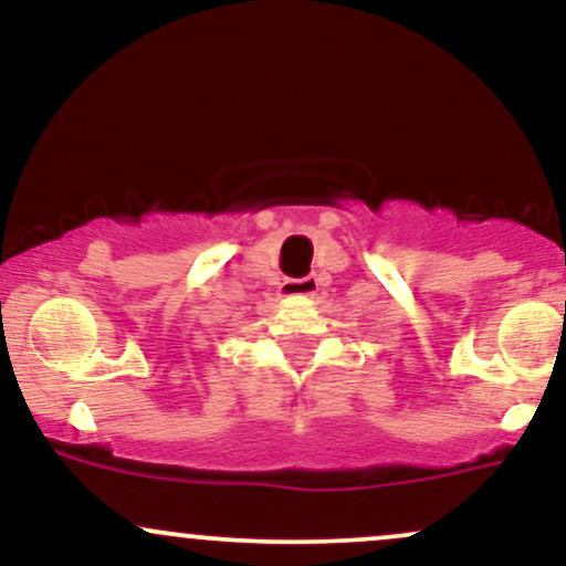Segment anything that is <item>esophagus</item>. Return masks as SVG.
<instances>
[{"label":"esophagus","mask_w":566,"mask_h":566,"mask_svg":"<svg viewBox=\"0 0 566 566\" xmlns=\"http://www.w3.org/2000/svg\"><path fill=\"white\" fill-rule=\"evenodd\" d=\"M319 293V279L303 276V279H284L282 295L284 297H312Z\"/></svg>","instance_id":"34e87169"}]
</instances>
